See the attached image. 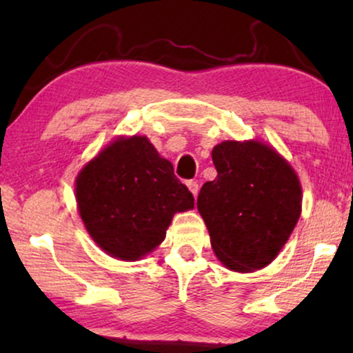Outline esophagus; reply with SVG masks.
<instances>
[{
	"label": "esophagus",
	"instance_id": "34e87169",
	"mask_svg": "<svg viewBox=\"0 0 353 353\" xmlns=\"http://www.w3.org/2000/svg\"><path fill=\"white\" fill-rule=\"evenodd\" d=\"M188 188H190V191L192 192V196H197V192H199V185H197V181H188L186 183Z\"/></svg>",
	"mask_w": 353,
	"mask_h": 353
}]
</instances>
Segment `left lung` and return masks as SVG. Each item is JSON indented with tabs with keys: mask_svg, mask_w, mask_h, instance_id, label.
Wrapping results in <instances>:
<instances>
[{
	"mask_svg": "<svg viewBox=\"0 0 353 353\" xmlns=\"http://www.w3.org/2000/svg\"><path fill=\"white\" fill-rule=\"evenodd\" d=\"M212 161L216 178L197 196L212 249L233 272L267 267L301 216L297 173L272 146L255 139L216 144Z\"/></svg>",
	"mask_w": 353,
	"mask_h": 353,
	"instance_id": "1",
	"label": "left lung"
}]
</instances>
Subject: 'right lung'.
<instances>
[{
	"label": "right lung",
	"mask_w": 353,
	"mask_h": 353,
	"mask_svg": "<svg viewBox=\"0 0 353 353\" xmlns=\"http://www.w3.org/2000/svg\"><path fill=\"white\" fill-rule=\"evenodd\" d=\"M75 197L88 234L115 259L139 260L194 197L146 137H119L81 168Z\"/></svg>",
	"instance_id": "right-lung-1"
}]
</instances>
